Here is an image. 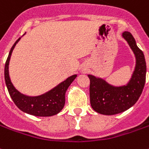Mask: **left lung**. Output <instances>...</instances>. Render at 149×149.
<instances>
[{
	"instance_id": "left-lung-1",
	"label": "left lung",
	"mask_w": 149,
	"mask_h": 149,
	"mask_svg": "<svg viewBox=\"0 0 149 149\" xmlns=\"http://www.w3.org/2000/svg\"><path fill=\"white\" fill-rule=\"evenodd\" d=\"M122 37L126 40L135 57V66L129 81L115 86L106 80L88 75L90 78V100L92 109L104 115H114L125 112L134 105L141 95L146 80V62L134 36L124 32Z\"/></svg>"
}]
</instances>
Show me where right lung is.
I'll return each mask as SVG.
<instances>
[{
  "instance_id": "right-lung-1",
  "label": "right lung",
  "mask_w": 149,
  "mask_h": 149,
  "mask_svg": "<svg viewBox=\"0 0 149 149\" xmlns=\"http://www.w3.org/2000/svg\"><path fill=\"white\" fill-rule=\"evenodd\" d=\"M20 39L21 37H19L12 46L5 65V81L11 99L21 111L30 115L36 117H51L56 115L63 109L65 104V93L77 75L74 74L68 77L55 87L40 95L28 96L20 93L11 82L9 74L11 54Z\"/></svg>"
}]
</instances>
